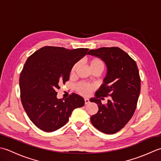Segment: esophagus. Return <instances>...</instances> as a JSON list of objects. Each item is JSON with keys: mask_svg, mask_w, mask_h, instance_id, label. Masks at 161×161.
<instances>
[{"mask_svg": "<svg viewBox=\"0 0 161 161\" xmlns=\"http://www.w3.org/2000/svg\"><path fill=\"white\" fill-rule=\"evenodd\" d=\"M85 105H86V104H88V103H90V100L89 99H85Z\"/></svg>", "mask_w": 161, "mask_h": 161, "instance_id": "1", "label": "esophagus"}]
</instances>
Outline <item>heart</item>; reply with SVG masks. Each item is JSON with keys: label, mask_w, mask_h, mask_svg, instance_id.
Masks as SVG:
<instances>
[{"label": "heart", "mask_w": 161, "mask_h": 161, "mask_svg": "<svg viewBox=\"0 0 161 161\" xmlns=\"http://www.w3.org/2000/svg\"><path fill=\"white\" fill-rule=\"evenodd\" d=\"M90 67L92 71L94 70H101L103 71L104 69V64L103 61L99 58H94L89 61ZM78 64L76 63L71 68V74H74L75 71L78 67ZM94 89V85L85 83V82H80L76 85V90L78 92L85 97H87L91 94V92Z\"/></svg>", "instance_id": "1"}]
</instances>
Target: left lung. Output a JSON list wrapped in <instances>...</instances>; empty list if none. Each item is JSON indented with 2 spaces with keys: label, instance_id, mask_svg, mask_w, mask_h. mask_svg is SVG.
Wrapping results in <instances>:
<instances>
[{
  "label": "left lung",
  "instance_id": "8db88e82",
  "mask_svg": "<svg viewBox=\"0 0 161 161\" xmlns=\"http://www.w3.org/2000/svg\"><path fill=\"white\" fill-rule=\"evenodd\" d=\"M87 54L102 59L108 67L103 83L95 98L90 99L99 107L97 113L91 117V122L101 132L115 133L126 126L136 109L141 81L137 64L119 47L92 49ZM107 96L110 97L108 103L102 104L99 99Z\"/></svg>",
  "mask_w": 161,
  "mask_h": 161
}]
</instances>
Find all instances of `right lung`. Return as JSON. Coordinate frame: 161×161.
<instances>
[{"label":"right lung","mask_w":161,"mask_h":161,"mask_svg":"<svg viewBox=\"0 0 161 161\" xmlns=\"http://www.w3.org/2000/svg\"><path fill=\"white\" fill-rule=\"evenodd\" d=\"M88 50L44 47L27 59L19 78L21 101L39 129L46 132L59 129L67 124L75 108L84 106L83 98L75 93L64 100L57 99V90L69 80L72 67Z\"/></svg>","instance_id":"add662e5"}]
</instances>
